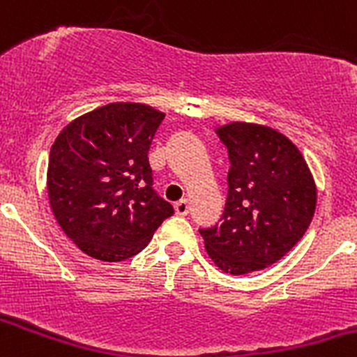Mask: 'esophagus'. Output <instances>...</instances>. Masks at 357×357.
<instances>
[{"label": "esophagus", "instance_id": "esophagus-1", "mask_svg": "<svg viewBox=\"0 0 357 357\" xmlns=\"http://www.w3.org/2000/svg\"><path fill=\"white\" fill-rule=\"evenodd\" d=\"M174 209L176 214H179V216H186L190 213V202L186 199H181L179 202L174 204Z\"/></svg>", "mask_w": 357, "mask_h": 357}]
</instances>
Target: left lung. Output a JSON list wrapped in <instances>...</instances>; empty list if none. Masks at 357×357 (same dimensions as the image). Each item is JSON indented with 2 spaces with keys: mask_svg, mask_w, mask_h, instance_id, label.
Returning <instances> with one entry per match:
<instances>
[{
  "mask_svg": "<svg viewBox=\"0 0 357 357\" xmlns=\"http://www.w3.org/2000/svg\"><path fill=\"white\" fill-rule=\"evenodd\" d=\"M228 148V195L221 223L200 230L214 265L231 275L263 271L291 251L312 221L314 176L298 148L259 123L216 127Z\"/></svg>",
  "mask_w": 357,
  "mask_h": 357,
  "instance_id": "1",
  "label": "left lung"
}]
</instances>
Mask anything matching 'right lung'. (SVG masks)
Returning <instances> with one entry per match:
<instances>
[{
	"mask_svg": "<svg viewBox=\"0 0 357 357\" xmlns=\"http://www.w3.org/2000/svg\"><path fill=\"white\" fill-rule=\"evenodd\" d=\"M165 113L109 102L69 122L54 141L47 190L59 227L85 255L123 261L174 209L153 190L148 150Z\"/></svg>",
	"mask_w": 357,
	"mask_h": 357,
	"instance_id": "right-lung-1",
	"label": "right lung"
}]
</instances>
